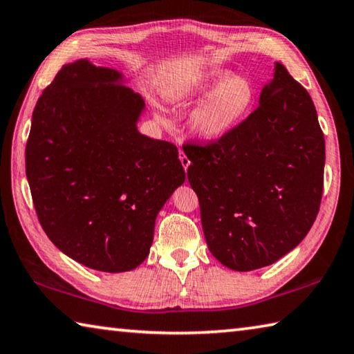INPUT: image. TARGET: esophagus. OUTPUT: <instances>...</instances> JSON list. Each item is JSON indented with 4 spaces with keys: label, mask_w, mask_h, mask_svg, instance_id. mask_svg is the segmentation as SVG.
I'll return each instance as SVG.
<instances>
[{
    "label": "esophagus",
    "mask_w": 354,
    "mask_h": 354,
    "mask_svg": "<svg viewBox=\"0 0 354 354\" xmlns=\"http://www.w3.org/2000/svg\"><path fill=\"white\" fill-rule=\"evenodd\" d=\"M178 158H180V163H182V166H183V169L187 171L188 169V166H189V158L187 157V153H185L182 149L180 151H178Z\"/></svg>",
    "instance_id": "obj_1"
}]
</instances>
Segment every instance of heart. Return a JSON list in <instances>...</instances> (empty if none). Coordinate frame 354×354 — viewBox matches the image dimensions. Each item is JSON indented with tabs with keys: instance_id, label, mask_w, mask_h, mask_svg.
Here are the masks:
<instances>
[{
	"instance_id": "b5f03b06",
	"label": "heart",
	"mask_w": 354,
	"mask_h": 354,
	"mask_svg": "<svg viewBox=\"0 0 354 354\" xmlns=\"http://www.w3.org/2000/svg\"><path fill=\"white\" fill-rule=\"evenodd\" d=\"M166 97L172 104L203 97L191 113V129L203 140H219L249 113L255 102V86L247 77L213 71L174 84Z\"/></svg>"
}]
</instances>
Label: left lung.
<instances>
[{
	"label": "left lung",
	"mask_w": 354,
	"mask_h": 354,
	"mask_svg": "<svg viewBox=\"0 0 354 354\" xmlns=\"http://www.w3.org/2000/svg\"><path fill=\"white\" fill-rule=\"evenodd\" d=\"M183 151L208 249L228 269L274 264L311 230L324 193L325 138L311 96L281 64L243 122Z\"/></svg>",
	"instance_id": "left-lung-1"
}]
</instances>
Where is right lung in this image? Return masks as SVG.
<instances>
[{"instance_id":"1","label":"right lung","mask_w":354,"mask_h":354,"mask_svg":"<svg viewBox=\"0 0 354 354\" xmlns=\"http://www.w3.org/2000/svg\"><path fill=\"white\" fill-rule=\"evenodd\" d=\"M142 110L121 73L86 59L62 66L34 109L26 177L37 216L90 269L138 268L158 212L185 182L177 147L136 129Z\"/></svg>"}]
</instances>
